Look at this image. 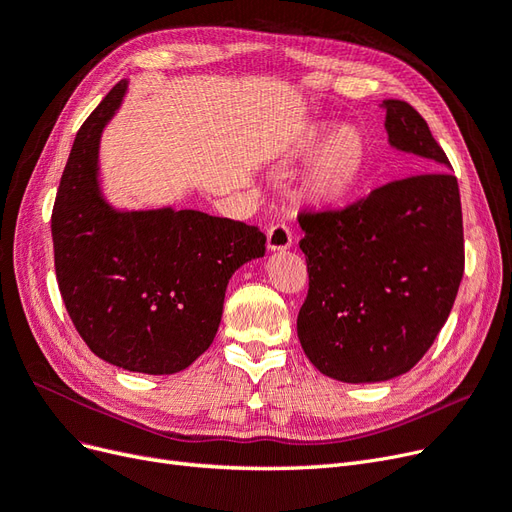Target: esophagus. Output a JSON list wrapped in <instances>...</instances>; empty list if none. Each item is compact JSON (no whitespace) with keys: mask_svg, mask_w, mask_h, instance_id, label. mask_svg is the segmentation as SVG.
I'll return each mask as SVG.
<instances>
[{"mask_svg":"<svg viewBox=\"0 0 512 512\" xmlns=\"http://www.w3.org/2000/svg\"><path fill=\"white\" fill-rule=\"evenodd\" d=\"M293 242V234L285 223H276L268 232V249L270 251H287Z\"/></svg>","mask_w":512,"mask_h":512,"instance_id":"1","label":"esophagus"}]
</instances>
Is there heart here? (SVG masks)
<instances>
[{
  "mask_svg": "<svg viewBox=\"0 0 512 512\" xmlns=\"http://www.w3.org/2000/svg\"><path fill=\"white\" fill-rule=\"evenodd\" d=\"M325 130L318 128L308 137V141L297 149L299 158L310 156L318 141L323 139ZM365 164V143L358 130L352 126H342L318 149V154L310 162L304 177V192L310 200L329 204L346 198L356 185Z\"/></svg>",
  "mask_w": 512,
  "mask_h": 512,
  "instance_id": "obj_1",
  "label": "heart"
}]
</instances>
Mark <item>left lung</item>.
Returning <instances> with one entry per match:
<instances>
[{"label":"left lung","mask_w":512,"mask_h":512,"mask_svg":"<svg viewBox=\"0 0 512 512\" xmlns=\"http://www.w3.org/2000/svg\"><path fill=\"white\" fill-rule=\"evenodd\" d=\"M388 143L424 173L375 187L339 211L301 213L310 289L297 335L310 363L346 384L407 373L437 339L464 274L458 179L426 120L388 99Z\"/></svg>","instance_id":"1"}]
</instances>
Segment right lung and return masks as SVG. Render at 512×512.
Returning a JSON list of instances; mask_svg holds the SVG:
<instances>
[{
	"label": "right lung",
	"mask_w": 512,
	"mask_h": 512,
	"mask_svg": "<svg viewBox=\"0 0 512 512\" xmlns=\"http://www.w3.org/2000/svg\"><path fill=\"white\" fill-rule=\"evenodd\" d=\"M128 82L109 90L75 135L52 208L54 270L65 308L103 361L179 373L213 344L227 282L263 257L259 227L200 211H116L99 185L103 128Z\"/></svg>",
	"instance_id": "add662e5"
}]
</instances>
